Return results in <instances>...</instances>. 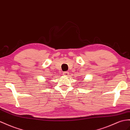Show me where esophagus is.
<instances>
[{
    "mask_svg": "<svg viewBox=\"0 0 130 130\" xmlns=\"http://www.w3.org/2000/svg\"><path fill=\"white\" fill-rule=\"evenodd\" d=\"M69 72L68 71H65L62 73V75L64 76H68L69 75Z\"/></svg>",
    "mask_w": 130,
    "mask_h": 130,
    "instance_id": "esophagus-1",
    "label": "esophagus"
}]
</instances>
